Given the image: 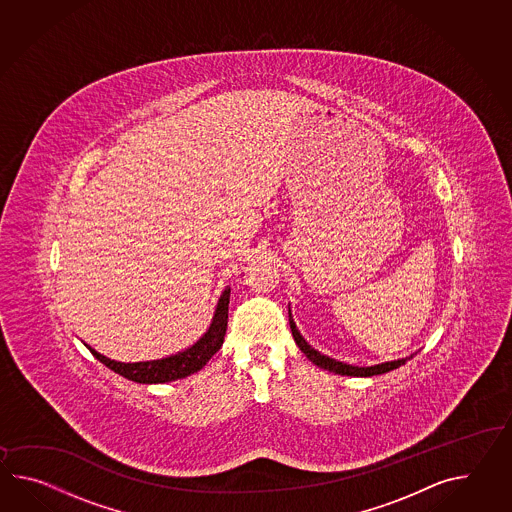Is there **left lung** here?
Wrapping results in <instances>:
<instances>
[{
	"instance_id": "obj_1",
	"label": "left lung",
	"mask_w": 512,
	"mask_h": 512,
	"mask_svg": "<svg viewBox=\"0 0 512 512\" xmlns=\"http://www.w3.org/2000/svg\"><path fill=\"white\" fill-rule=\"evenodd\" d=\"M288 322H290L292 337L296 340L298 348L307 355V359L314 362L318 368L327 370V372H333V374L349 375V377H374V375L387 374L390 370H396L399 366H403V364L409 361V359H412V355H414V353H412V355L405 357V359L381 362V364H374V366H353V364H348V362L337 361V359H333V357H327L324 353H320L318 349L312 348L311 344H309L305 338L301 337V333L298 331V327H296V322H294V318H292V314H290V309H288Z\"/></svg>"
}]
</instances>
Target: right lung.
I'll return each mask as SVG.
<instances>
[{
  "instance_id": "right-lung-1",
  "label": "right lung",
  "mask_w": 512,
  "mask_h": 512,
  "mask_svg": "<svg viewBox=\"0 0 512 512\" xmlns=\"http://www.w3.org/2000/svg\"><path fill=\"white\" fill-rule=\"evenodd\" d=\"M229 294L231 287H225L220 294V300L216 303V309L212 314L211 325L192 346L177 351L174 355H168L163 359L140 362H120L101 355L100 351L90 348L85 344L90 353L103 362L107 368H111L114 374L122 375L129 381H135L140 385H157V383H170L183 379L188 375L200 372L201 368L211 361L212 355L222 348L224 344L225 329H227V311H229Z\"/></svg>"
}]
</instances>
